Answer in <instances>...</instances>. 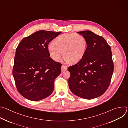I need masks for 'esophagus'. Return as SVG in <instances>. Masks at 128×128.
<instances>
[{
    "mask_svg": "<svg viewBox=\"0 0 128 128\" xmlns=\"http://www.w3.org/2000/svg\"><path fill=\"white\" fill-rule=\"evenodd\" d=\"M67 69V66H66L64 65H62V66H61V71H62V72H64V71L66 70Z\"/></svg>",
    "mask_w": 128,
    "mask_h": 128,
    "instance_id": "esophagus-1",
    "label": "esophagus"
}]
</instances>
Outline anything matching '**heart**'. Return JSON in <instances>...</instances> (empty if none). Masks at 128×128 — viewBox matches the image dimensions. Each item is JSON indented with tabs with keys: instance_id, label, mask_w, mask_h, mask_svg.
<instances>
[{
	"instance_id": "1",
	"label": "heart",
	"mask_w": 128,
	"mask_h": 128,
	"mask_svg": "<svg viewBox=\"0 0 128 128\" xmlns=\"http://www.w3.org/2000/svg\"><path fill=\"white\" fill-rule=\"evenodd\" d=\"M86 38L81 34L64 33L54 39L52 46L48 48L50 57L54 61L59 62L62 58L70 64L78 62L84 57L86 48Z\"/></svg>"
}]
</instances>
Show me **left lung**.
I'll use <instances>...</instances> for the list:
<instances>
[{
    "label": "left lung",
    "mask_w": 128,
    "mask_h": 128,
    "mask_svg": "<svg viewBox=\"0 0 128 128\" xmlns=\"http://www.w3.org/2000/svg\"><path fill=\"white\" fill-rule=\"evenodd\" d=\"M77 33L84 36L87 47L83 58L68 68L69 87L76 96L92 99L103 95L110 83L114 68L112 50L103 37L92 31Z\"/></svg>",
    "instance_id": "8db88e82"
}]
</instances>
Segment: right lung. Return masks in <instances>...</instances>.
Segmentation results:
<instances>
[{
    "label": "right lung",
    "mask_w": 128,
    "mask_h": 128,
    "mask_svg": "<svg viewBox=\"0 0 128 128\" xmlns=\"http://www.w3.org/2000/svg\"><path fill=\"white\" fill-rule=\"evenodd\" d=\"M61 33L36 31L24 38L16 48L12 75L18 92L24 98L37 101L53 92L62 65L50 57L48 46Z\"/></svg>",
    "instance_id": "add662e5"
}]
</instances>
